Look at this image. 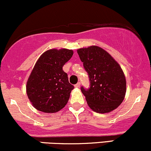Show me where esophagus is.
Returning a JSON list of instances; mask_svg holds the SVG:
<instances>
[{
  "mask_svg": "<svg viewBox=\"0 0 151 151\" xmlns=\"http://www.w3.org/2000/svg\"><path fill=\"white\" fill-rule=\"evenodd\" d=\"M80 86H81V82H78L75 85V87H76V88H79Z\"/></svg>",
  "mask_w": 151,
  "mask_h": 151,
  "instance_id": "obj_1",
  "label": "esophagus"
}]
</instances>
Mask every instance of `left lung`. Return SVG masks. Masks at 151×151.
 <instances>
[{"label": "left lung", "instance_id": "left-lung-1", "mask_svg": "<svg viewBox=\"0 0 151 151\" xmlns=\"http://www.w3.org/2000/svg\"><path fill=\"white\" fill-rule=\"evenodd\" d=\"M77 51L89 78L90 88H81L89 107L102 114L117 108L124 99L127 86L120 65L107 51L96 46Z\"/></svg>", "mask_w": 151, "mask_h": 151}]
</instances>
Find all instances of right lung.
<instances>
[{
    "label": "right lung",
    "instance_id": "add662e5",
    "mask_svg": "<svg viewBox=\"0 0 151 151\" xmlns=\"http://www.w3.org/2000/svg\"><path fill=\"white\" fill-rule=\"evenodd\" d=\"M72 50L51 49L40 56L27 83V94L37 110L54 113L68 102L74 86L63 66L72 57Z\"/></svg>",
    "mask_w": 151,
    "mask_h": 151
}]
</instances>
